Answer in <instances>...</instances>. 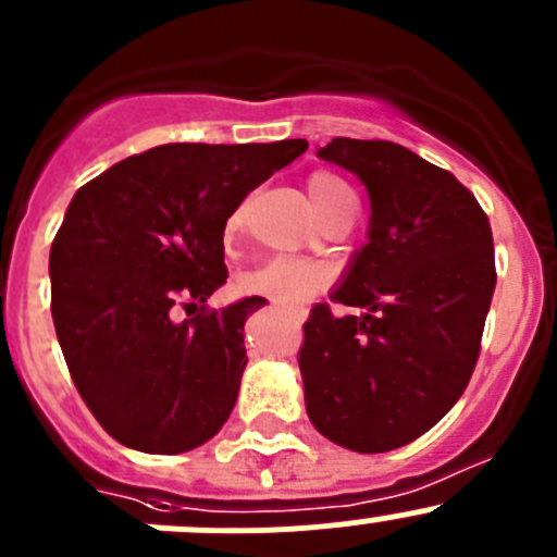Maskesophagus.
Returning a JSON list of instances; mask_svg holds the SVG:
<instances>
[{"mask_svg": "<svg viewBox=\"0 0 557 557\" xmlns=\"http://www.w3.org/2000/svg\"><path fill=\"white\" fill-rule=\"evenodd\" d=\"M272 305H277V307H283L285 312H288L290 318H294L296 323H305V318H307V307H294V305H283V301H272Z\"/></svg>", "mask_w": 557, "mask_h": 557, "instance_id": "obj_1", "label": "esophagus"}]
</instances>
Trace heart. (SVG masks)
I'll return each instance as SVG.
<instances>
[{
    "instance_id": "b5f03b06",
    "label": "heart",
    "mask_w": 557,
    "mask_h": 557,
    "mask_svg": "<svg viewBox=\"0 0 557 557\" xmlns=\"http://www.w3.org/2000/svg\"><path fill=\"white\" fill-rule=\"evenodd\" d=\"M307 193H310L312 207L318 209L323 220L343 212V209L356 207L354 190L339 176L329 174V171H315L307 180ZM242 223H245V207H239L231 214L228 223H225V236L231 239L234 234H239ZM323 283H326V272L318 263L301 261V258H272V261L250 269L242 277V288L247 294L272 296L277 301H288V305L301 301L307 294L321 288Z\"/></svg>"
}]
</instances>
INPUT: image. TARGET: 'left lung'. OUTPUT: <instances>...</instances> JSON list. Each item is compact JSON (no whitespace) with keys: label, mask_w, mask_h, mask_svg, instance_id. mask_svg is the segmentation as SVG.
<instances>
[{"label":"left lung","mask_w":557,"mask_h":557,"mask_svg":"<svg viewBox=\"0 0 557 557\" xmlns=\"http://www.w3.org/2000/svg\"><path fill=\"white\" fill-rule=\"evenodd\" d=\"M318 158L359 176L370 228L332 290L364 312L315 305L305 323L307 416L332 444L377 455L466 392L495 290L493 231L468 187L399 144L332 138Z\"/></svg>","instance_id":"obj_1"}]
</instances>
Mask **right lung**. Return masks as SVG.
Instances as JSON below:
<instances>
[{
    "mask_svg": "<svg viewBox=\"0 0 557 557\" xmlns=\"http://www.w3.org/2000/svg\"><path fill=\"white\" fill-rule=\"evenodd\" d=\"M307 152L274 144H165L122 160L70 201L51 245V315L86 408L111 438L182 455L228 422L245 372L250 296L203 305L228 277L223 234L247 193Z\"/></svg>",
    "mask_w": 557,
    "mask_h": 557,
    "instance_id": "add662e5",
    "label": "right lung"
}]
</instances>
